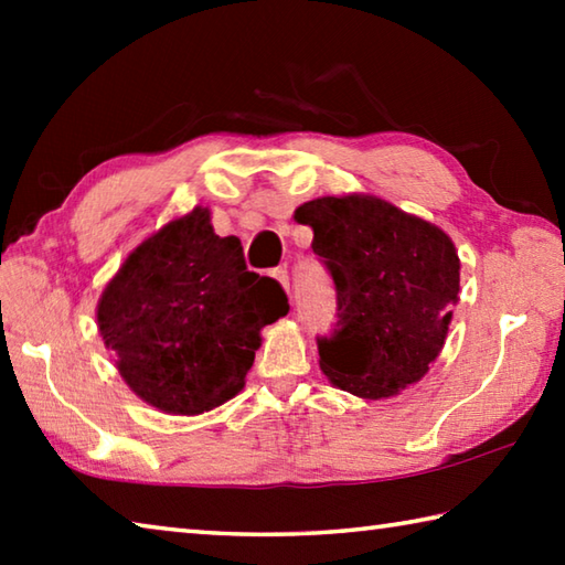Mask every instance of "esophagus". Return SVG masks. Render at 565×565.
<instances>
[{
	"label": "esophagus",
	"instance_id": "34e87169",
	"mask_svg": "<svg viewBox=\"0 0 565 565\" xmlns=\"http://www.w3.org/2000/svg\"><path fill=\"white\" fill-rule=\"evenodd\" d=\"M271 276H274L276 281L281 284V289H284L286 294H289V274H286V269H281V266H279V269L271 271Z\"/></svg>",
	"mask_w": 565,
	"mask_h": 565
}]
</instances>
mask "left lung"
Returning a JSON list of instances; mask_svg holds the SVG:
<instances>
[{
	"label": "left lung",
	"instance_id": "1",
	"mask_svg": "<svg viewBox=\"0 0 565 565\" xmlns=\"http://www.w3.org/2000/svg\"><path fill=\"white\" fill-rule=\"evenodd\" d=\"M339 291V321L319 339L333 386L381 401L428 374L461 289V259L444 228L371 194L321 196L294 212Z\"/></svg>",
	"mask_w": 565,
	"mask_h": 565
}]
</instances>
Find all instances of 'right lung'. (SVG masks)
<instances>
[{
  "instance_id": "add662e5",
  "label": "right lung",
  "mask_w": 565,
  "mask_h": 565,
  "mask_svg": "<svg viewBox=\"0 0 565 565\" xmlns=\"http://www.w3.org/2000/svg\"><path fill=\"white\" fill-rule=\"evenodd\" d=\"M289 313L279 281L246 271L242 242L194 206L145 238L97 303L104 347L149 406L199 416L246 384L262 329Z\"/></svg>"
}]
</instances>
